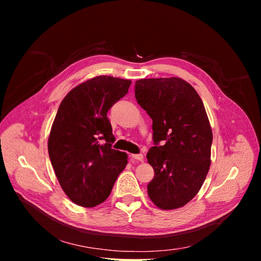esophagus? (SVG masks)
<instances>
[{"mask_svg":"<svg viewBox=\"0 0 261 261\" xmlns=\"http://www.w3.org/2000/svg\"><path fill=\"white\" fill-rule=\"evenodd\" d=\"M132 158L134 160H137V161H143L144 160V155L141 153L138 154H132Z\"/></svg>","mask_w":261,"mask_h":261,"instance_id":"1","label":"esophagus"}]
</instances>
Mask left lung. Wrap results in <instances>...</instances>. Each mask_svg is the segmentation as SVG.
<instances>
[{
  "mask_svg": "<svg viewBox=\"0 0 261 261\" xmlns=\"http://www.w3.org/2000/svg\"><path fill=\"white\" fill-rule=\"evenodd\" d=\"M135 98L152 118L149 198L162 210L183 207L198 194L211 164L212 130L202 100L178 77L139 80Z\"/></svg>",
  "mask_w": 261,
  "mask_h": 261,
  "instance_id": "obj_1",
  "label": "left lung"
}]
</instances>
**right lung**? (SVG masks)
<instances>
[{
  "instance_id": "right-lung-1",
  "label": "right lung",
  "mask_w": 261,
  "mask_h": 261,
  "mask_svg": "<svg viewBox=\"0 0 261 261\" xmlns=\"http://www.w3.org/2000/svg\"><path fill=\"white\" fill-rule=\"evenodd\" d=\"M130 84L97 76L76 86L61 102L48 150L62 189L78 206L103 202L127 164V154L111 147L115 138L107 113Z\"/></svg>"
}]
</instances>
